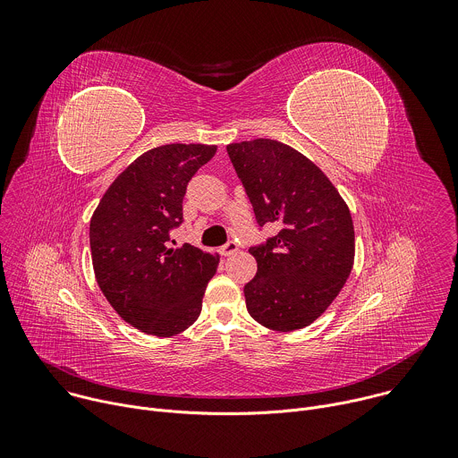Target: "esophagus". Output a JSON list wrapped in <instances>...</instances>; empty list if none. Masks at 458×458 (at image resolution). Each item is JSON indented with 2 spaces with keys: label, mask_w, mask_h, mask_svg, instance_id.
<instances>
[{
  "label": "esophagus",
  "mask_w": 458,
  "mask_h": 458,
  "mask_svg": "<svg viewBox=\"0 0 458 458\" xmlns=\"http://www.w3.org/2000/svg\"><path fill=\"white\" fill-rule=\"evenodd\" d=\"M237 248H239V246H237V242H235V241H228L226 244H223V246H221V250H219V251H221V255L228 257V255H233V253L237 251Z\"/></svg>",
  "instance_id": "34e87169"
}]
</instances>
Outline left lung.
<instances>
[{"instance_id":"8db88e82","label":"left lung","mask_w":458,"mask_h":458,"mask_svg":"<svg viewBox=\"0 0 458 458\" xmlns=\"http://www.w3.org/2000/svg\"><path fill=\"white\" fill-rule=\"evenodd\" d=\"M259 230L279 232L250 246L257 276L244 286L248 313L276 332L311 324L350 277L355 233L332 181L308 157L274 140L226 147Z\"/></svg>"}]
</instances>
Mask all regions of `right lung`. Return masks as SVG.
<instances>
[{"label": "right lung", "instance_id": "1", "mask_svg": "<svg viewBox=\"0 0 458 458\" xmlns=\"http://www.w3.org/2000/svg\"><path fill=\"white\" fill-rule=\"evenodd\" d=\"M216 147L163 145L140 156L105 191L90 219L98 284L134 328L157 337L181 334L203 308L219 259L191 244L170 248L182 225L190 179Z\"/></svg>", "mask_w": 458, "mask_h": 458}]
</instances>
